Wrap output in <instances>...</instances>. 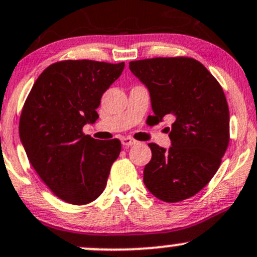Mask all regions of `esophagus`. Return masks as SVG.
Returning a JSON list of instances; mask_svg holds the SVG:
<instances>
[{
	"instance_id": "esophagus-1",
	"label": "esophagus",
	"mask_w": 257,
	"mask_h": 257,
	"mask_svg": "<svg viewBox=\"0 0 257 257\" xmlns=\"http://www.w3.org/2000/svg\"><path fill=\"white\" fill-rule=\"evenodd\" d=\"M137 142L134 141V139L129 138V137H123L121 138V144H123V147H131V145H134Z\"/></svg>"
}]
</instances>
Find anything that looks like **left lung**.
<instances>
[{
  "label": "left lung",
  "mask_w": 257,
  "mask_h": 257,
  "mask_svg": "<svg viewBox=\"0 0 257 257\" xmlns=\"http://www.w3.org/2000/svg\"><path fill=\"white\" fill-rule=\"evenodd\" d=\"M129 69L148 88L152 123H174L169 149L150 143L144 168L148 190L167 203L198 194L211 180L229 145L230 115L224 90L196 59L188 57L132 61Z\"/></svg>",
  "instance_id": "left-lung-1"
}]
</instances>
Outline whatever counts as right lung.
Instances as JSON below:
<instances>
[{
	"label": "right lung",
	"mask_w": 257,
	"mask_h": 257,
	"mask_svg": "<svg viewBox=\"0 0 257 257\" xmlns=\"http://www.w3.org/2000/svg\"><path fill=\"white\" fill-rule=\"evenodd\" d=\"M123 69L124 62H57L41 73L26 99L20 139L33 169L67 203H90L107 185L120 142L98 141L82 129L97 120L103 93Z\"/></svg>",
	"instance_id": "1"
}]
</instances>
